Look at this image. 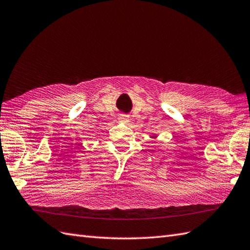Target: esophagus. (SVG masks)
<instances>
[{
    "label": "esophagus",
    "mask_w": 250,
    "mask_h": 250,
    "mask_svg": "<svg viewBox=\"0 0 250 250\" xmlns=\"http://www.w3.org/2000/svg\"><path fill=\"white\" fill-rule=\"evenodd\" d=\"M119 120L121 122H128V116H127L126 114H120Z\"/></svg>",
    "instance_id": "esophagus-1"
}]
</instances>
